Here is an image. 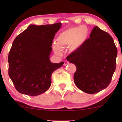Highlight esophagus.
<instances>
[{"label":"esophagus","instance_id":"esophagus-1","mask_svg":"<svg viewBox=\"0 0 122 122\" xmlns=\"http://www.w3.org/2000/svg\"><path fill=\"white\" fill-rule=\"evenodd\" d=\"M69 64V61H64V66H66V65H68Z\"/></svg>","mask_w":122,"mask_h":122}]
</instances>
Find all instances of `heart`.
Wrapping results in <instances>:
<instances>
[{"instance_id":"b5f03b06","label":"heart","mask_w":122,"mask_h":122,"mask_svg":"<svg viewBox=\"0 0 122 122\" xmlns=\"http://www.w3.org/2000/svg\"><path fill=\"white\" fill-rule=\"evenodd\" d=\"M89 36V29L86 25L68 28L61 31L53 43L52 48L54 53L60 55L63 48L69 46L70 51H76L83 46Z\"/></svg>"}]
</instances>
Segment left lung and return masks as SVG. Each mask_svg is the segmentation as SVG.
I'll list each match as a JSON object with an SVG mask.
<instances>
[{
	"label": "left lung",
	"mask_w": 122,
	"mask_h": 122,
	"mask_svg": "<svg viewBox=\"0 0 122 122\" xmlns=\"http://www.w3.org/2000/svg\"><path fill=\"white\" fill-rule=\"evenodd\" d=\"M117 56L112 37L95 26L83 46L66 57L76 67L74 75L76 86L88 94L106 88L116 71Z\"/></svg>",
	"instance_id": "8db88e82"
}]
</instances>
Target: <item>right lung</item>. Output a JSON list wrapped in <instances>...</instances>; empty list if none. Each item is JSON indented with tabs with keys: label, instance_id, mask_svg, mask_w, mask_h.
Returning a JSON list of instances; mask_svg holds the SVG:
<instances>
[{
	"label": "right lung",
	"instance_id": "add662e5",
	"mask_svg": "<svg viewBox=\"0 0 122 122\" xmlns=\"http://www.w3.org/2000/svg\"><path fill=\"white\" fill-rule=\"evenodd\" d=\"M61 26V23L30 24L13 41L8 56V73L19 93L36 96L51 86L53 72L64 64L50 60L53 40Z\"/></svg>",
	"mask_w": 122,
	"mask_h": 122
}]
</instances>
